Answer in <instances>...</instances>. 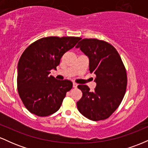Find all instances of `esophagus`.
<instances>
[{"label":"esophagus","mask_w":148,"mask_h":148,"mask_svg":"<svg viewBox=\"0 0 148 148\" xmlns=\"http://www.w3.org/2000/svg\"><path fill=\"white\" fill-rule=\"evenodd\" d=\"M77 86H78L77 84H76V83H73V88H77Z\"/></svg>","instance_id":"esophagus-1"}]
</instances>
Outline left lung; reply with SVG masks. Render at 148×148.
Returning a JSON list of instances; mask_svg holds the SVG:
<instances>
[{"instance_id":"1","label":"left lung","mask_w":148,"mask_h":148,"mask_svg":"<svg viewBox=\"0 0 148 148\" xmlns=\"http://www.w3.org/2000/svg\"><path fill=\"white\" fill-rule=\"evenodd\" d=\"M80 48L89 58V70L96 75L97 86L91 92L86 85H79L82 97L77 101L78 110L93 121L105 120L118 108L126 92V69L114 47L97 39H83Z\"/></svg>"}]
</instances>
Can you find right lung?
Instances as JSON below:
<instances>
[{
    "mask_svg": "<svg viewBox=\"0 0 148 148\" xmlns=\"http://www.w3.org/2000/svg\"><path fill=\"white\" fill-rule=\"evenodd\" d=\"M76 37H43L31 44L22 53L17 67V88L25 108L40 117L56 113L66 93L72 89L69 80L50 76L61 58L81 40Z\"/></svg>",
    "mask_w": 148,
    "mask_h": 148,
    "instance_id": "right-lung-1",
    "label": "right lung"
}]
</instances>
